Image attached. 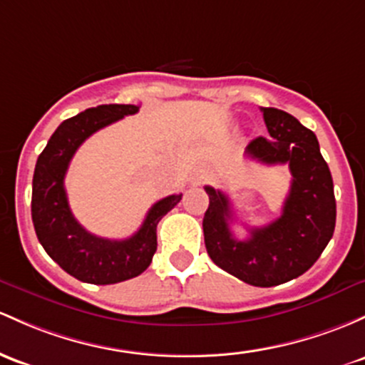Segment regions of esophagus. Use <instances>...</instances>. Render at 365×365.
<instances>
[{"label": "esophagus", "instance_id": "1", "mask_svg": "<svg viewBox=\"0 0 365 365\" xmlns=\"http://www.w3.org/2000/svg\"><path fill=\"white\" fill-rule=\"evenodd\" d=\"M206 182H210V175H207L204 170L195 171V175H194V183H195V185H201V183H206Z\"/></svg>", "mask_w": 365, "mask_h": 365}]
</instances>
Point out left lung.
I'll return each mask as SVG.
<instances>
[{
  "instance_id": "1",
  "label": "left lung",
  "mask_w": 365,
  "mask_h": 365,
  "mask_svg": "<svg viewBox=\"0 0 365 365\" xmlns=\"http://www.w3.org/2000/svg\"><path fill=\"white\" fill-rule=\"evenodd\" d=\"M270 137H258L246 155L262 164H289L293 175L282 215L267 227L250 228L239 241L230 199L206 185L210 206L202 218L204 244L215 265L256 287H272L299 277L314 265L331 241L336 225V199L329 166L317 137L287 112L262 107Z\"/></svg>"
}]
</instances>
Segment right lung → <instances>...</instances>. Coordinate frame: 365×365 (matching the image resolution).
Segmentation results:
<instances>
[{"label":"right lung","instance_id":"add662e5","mask_svg":"<svg viewBox=\"0 0 365 365\" xmlns=\"http://www.w3.org/2000/svg\"><path fill=\"white\" fill-rule=\"evenodd\" d=\"M135 112L138 106L109 103L66 119L36 163L31 201L36 235L50 258L81 282L106 286L133 279L147 270L158 250V223L182 199V194H173L155 202L138 232L123 241L90 234L72 215L63 187L72 155L95 131Z\"/></svg>","mask_w":365,"mask_h":365}]
</instances>
